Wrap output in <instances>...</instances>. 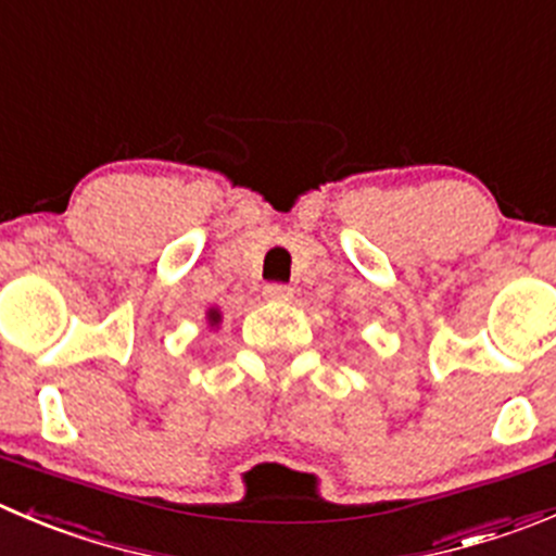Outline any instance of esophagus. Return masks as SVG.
<instances>
[{"label": "esophagus", "instance_id": "34e87169", "mask_svg": "<svg viewBox=\"0 0 556 556\" xmlns=\"http://www.w3.org/2000/svg\"><path fill=\"white\" fill-rule=\"evenodd\" d=\"M294 289L287 287V283H267L264 287V298L267 300H278V303H287V300H292Z\"/></svg>", "mask_w": 556, "mask_h": 556}]
</instances>
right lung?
Returning a JSON list of instances; mask_svg holds the SVG:
<instances>
[{
	"instance_id": "right-lung-1",
	"label": "right lung",
	"mask_w": 556,
	"mask_h": 556,
	"mask_svg": "<svg viewBox=\"0 0 556 556\" xmlns=\"http://www.w3.org/2000/svg\"><path fill=\"white\" fill-rule=\"evenodd\" d=\"M218 319H220L218 311H210V321H213V325H218Z\"/></svg>"
}]
</instances>
